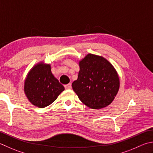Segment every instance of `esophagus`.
<instances>
[{"label": "esophagus", "mask_w": 153, "mask_h": 153, "mask_svg": "<svg viewBox=\"0 0 153 153\" xmlns=\"http://www.w3.org/2000/svg\"><path fill=\"white\" fill-rule=\"evenodd\" d=\"M71 83H68V84H67V85H65V88L66 89H71Z\"/></svg>", "instance_id": "34e87169"}]
</instances>
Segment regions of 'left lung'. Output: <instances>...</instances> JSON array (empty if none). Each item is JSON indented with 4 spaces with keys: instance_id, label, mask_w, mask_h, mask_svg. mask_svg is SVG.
<instances>
[{
    "instance_id": "obj_1",
    "label": "left lung",
    "mask_w": 153,
    "mask_h": 153,
    "mask_svg": "<svg viewBox=\"0 0 153 153\" xmlns=\"http://www.w3.org/2000/svg\"><path fill=\"white\" fill-rule=\"evenodd\" d=\"M77 79L72 89L82 102L94 109H101L113 102L120 87L116 69L101 56L88 53L79 61Z\"/></svg>"
}]
</instances>
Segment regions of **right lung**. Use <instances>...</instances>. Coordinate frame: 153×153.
Returning <instances> with one entry per match:
<instances>
[{"instance_id": "right-lung-1", "label": "right lung", "mask_w": 153, "mask_h": 153, "mask_svg": "<svg viewBox=\"0 0 153 153\" xmlns=\"http://www.w3.org/2000/svg\"><path fill=\"white\" fill-rule=\"evenodd\" d=\"M64 89L52 74L50 64L43 61L33 65L24 82V92L27 99L33 105L40 108L52 104Z\"/></svg>"}]
</instances>
